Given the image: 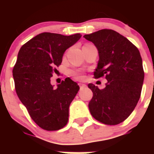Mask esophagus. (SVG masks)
Returning <instances> with one entry per match:
<instances>
[{
	"label": "esophagus",
	"mask_w": 154,
	"mask_h": 154,
	"mask_svg": "<svg viewBox=\"0 0 154 154\" xmlns=\"http://www.w3.org/2000/svg\"><path fill=\"white\" fill-rule=\"evenodd\" d=\"M79 87H80V90H82V89H85V87H86V85H85V84H79Z\"/></svg>",
	"instance_id": "esophagus-1"
}]
</instances>
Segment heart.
<instances>
[{"label":"heart","instance_id":"1","mask_svg":"<svg viewBox=\"0 0 154 154\" xmlns=\"http://www.w3.org/2000/svg\"><path fill=\"white\" fill-rule=\"evenodd\" d=\"M72 74L73 75L75 76L76 78H78V79L81 78L82 77V74L79 72H72Z\"/></svg>","mask_w":154,"mask_h":154}]
</instances>
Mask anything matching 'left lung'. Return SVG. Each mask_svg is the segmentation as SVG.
<instances>
[{
    "label": "left lung",
    "mask_w": 154,
    "mask_h": 154,
    "mask_svg": "<svg viewBox=\"0 0 154 154\" xmlns=\"http://www.w3.org/2000/svg\"><path fill=\"white\" fill-rule=\"evenodd\" d=\"M84 38L95 45L99 52L94 77L105 76L106 87H88L93 96L89 103L91 115L106 125L122 123L135 109L144 79L142 58L138 48L126 38L111 29H102Z\"/></svg>",
    "instance_id": "1"
}]
</instances>
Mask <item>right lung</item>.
I'll use <instances>...</instances> for the list:
<instances>
[{"label": "right lung", "mask_w": 154, "mask_h": 154, "mask_svg": "<svg viewBox=\"0 0 154 154\" xmlns=\"http://www.w3.org/2000/svg\"><path fill=\"white\" fill-rule=\"evenodd\" d=\"M81 36L44 32L28 41L19 51L13 69L16 92L31 119L43 130H58L67 124L69 106L79 86L66 78L55 89L51 77L62 63L66 49Z\"/></svg>", "instance_id": "add662e5"}]
</instances>
